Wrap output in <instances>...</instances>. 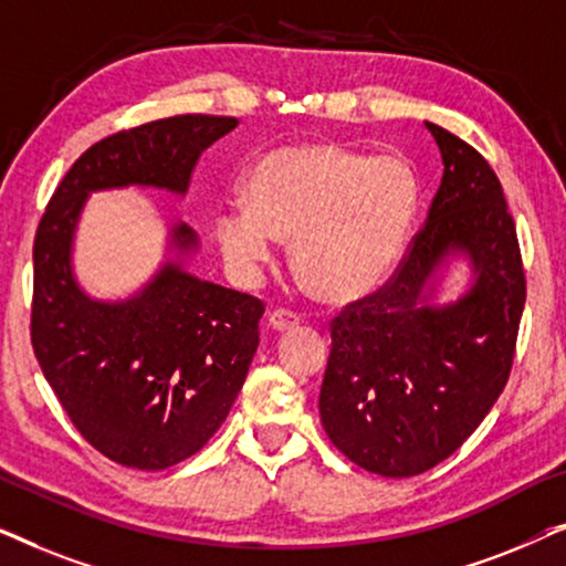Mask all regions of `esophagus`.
<instances>
[{
    "instance_id": "esophagus-1",
    "label": "esophagus",
    "mask_w": 566,
    "mask_h": 566,
    "mask_svg": "<svg viewBox=\"0 0 566 566\" xmlns=\"http://www.w3.org/2000/svg\"><path fill=\"white\" fill-rule=\"evenodd\" d=\"M298 324H301V316L296 312H291V308H275V312H270L268 316V327L275 332H291L296 329Z\"/></svg>"
}]
</instances>
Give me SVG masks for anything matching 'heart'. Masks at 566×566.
I'll return each instance as SVG.
<instances>
[{
    "label": "heart",
    "instance_id": "1",
    "mask_svg": "<svg viewBox=\"0 0 566 566\" xmlns=\"http://www.w3.org/2000/svg\"><path fill=\"white\" fill-rule=\"evenodd\" d=\"M415 208L417 180L399 157L332 142L281 146L252 167L244 211L219 216L216 237L244 273L270 260V238L291 244L301 289L324 304H347L389 273Z\"/></svg>",
    "mask_w": 566,
    "mask_h": 566
}]
</instances>
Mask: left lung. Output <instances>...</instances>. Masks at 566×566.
<instances>
[{"mask_svg": "<svg viewBox=\"0 0 566 566\" xmlns=\"http://www.w3.org/2000/svg\"><path fill=\"white\" fill-rule=\"evenodd\" d=\"M443 157L428 221L389 281L329 324L319 415L332 443L381 476L422 474L459 451L505 389L525 306L513 213L494 169L451 130L424 123ZM448 251L478 281L451 307L421 291Z\"/></svg>", "mask_w": 566, "mask_h": 566, "instance_id": "obj_1", "label": "left lung"}]
</instances>
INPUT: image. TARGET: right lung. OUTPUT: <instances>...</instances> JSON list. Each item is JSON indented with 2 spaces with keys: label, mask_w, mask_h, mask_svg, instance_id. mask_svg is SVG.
<instances>
[{
  "label": "right lung",
  "mask_w": 566,
  "mask_h": 566,
  "mask_svg": "<svg viewBox=\"0 0 566 566\" xmlns=\"http://www.w3.org/2000/svg\"><path fill=\"white\" fill-rule=\"evenodd\" d=\"M229 115H175L92 144L53 190L33 242L30 343L82 438L123 467L159 471L227 420L260 345L265 304L198 281L175 262L120 304L80 291L69 247L90 190L154 185L185 192L196 161L237 128ZM177 250L196 234L172 231Z\"/></svg>",
  "instance_id": "1"
}]
</instances>
